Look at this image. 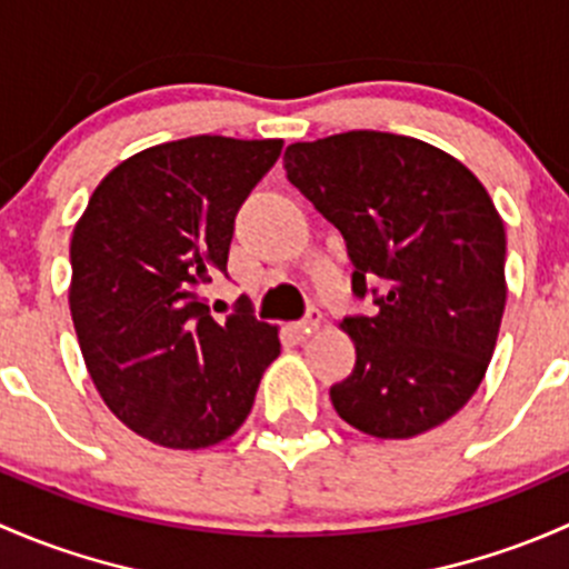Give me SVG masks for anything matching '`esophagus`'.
<instances>
[{"label":"esophagus","mask_w":569,"mask_h":569,"mask_svg":"<svg viewBox=\"0 0 569 569\" xmlns=\"http://www.w3.org/2000/svg\"><path fill=\"white\" fill-rule=\"evenodd\" d=\"M320 323H323V312H320L318 307H309V309H307V315H303L301 323L296 326V331L301 333V337H309V333L318 331Z\"/></svg>","instance_id":"obj_1"}]
</instances>
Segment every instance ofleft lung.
<instances>
[{
	"label": "left lung",
	"instance_id": "8db88e82",
	"mask_svg": "<svg viewBox=\"0 0 569 569\" xmlns=\"http://www.w3.org/2000/svg\"><path fill=\"white\" fill-rule=\"evenodd\" d=\"M287 180L342 232L353 296L342 320L356 367L331 386L337 413L375 438H413L452 419L493 359L507 236L485 186L443 150L348 131L284 150Z\"/></svg>",
	"mask_w": 569,
	"mask_h": 569
}]
</instances>
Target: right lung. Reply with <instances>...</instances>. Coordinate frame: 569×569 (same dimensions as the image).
Returning <instances> with one entry per match:
<instances>
[{
  "instance_id": "1",
  "label": "right lung",
  "mask_w": 569,
  "mask_h": 569,
  "mask_svg": "<svg viewBox=\"0 0 569 569\" xmlns=\"http://www.w3.org/2000/svg\"><path fill=\"white\" fill-rule=\"evenodd\" d=\"M282 139L189 137L114 167L70 238V318L98 395L169 449L230 438L279 356L249 303L216 323L204 290L227 277L236 216Z\"/></svg>"
}]
</instances>
